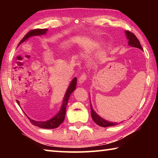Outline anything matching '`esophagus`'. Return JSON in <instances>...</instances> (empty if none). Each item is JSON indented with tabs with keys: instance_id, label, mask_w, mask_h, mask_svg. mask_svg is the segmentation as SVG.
<instances>
[{
	"instance_id": "obj_1",
	"label": "esophagus",
	"mask_w": 158,
	"mask_h": 158,
	"mask_svg": "<svg viewBox=\"0 0 158 158\" xmlns=\"http://www.w3.org/2000/svg\"><path fill=\"white\" fill-rule=\"evenodd\" d=\"M86 74H82L81 76H80L79 79V83L80 84H82L83 82H84L85 80H86Z\"/></svg>"
}]
</instances>
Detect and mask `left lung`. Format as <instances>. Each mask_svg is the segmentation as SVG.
I'll return each mask as SVG.
<instances>
[{
	"label": "left lung",
	"instance_id": "8db88e82",
	"mask_svg": "<svg viewBox=\"0 0 158 158\" xmlns=\"http://www.w3.org/2000/svg\"><path fill=\"white\" fill-rule=\"evenodd\" d=\"M126 33V35L127 39L129 40V42H128V44H129L130 46L132 47H136L138 48V49H140L141 50H143L142 47L140 44V42L138 38L135 34L130 31H126L125 32ZM90 109H91V116L93 120L96 124H98V125H100L101 127H110V126H114V125H116L117 124V123H112V122H109L106 120L103 119L102 118H101L98 114H97L95 112L93 111V106L90 105Z\"/></svg>",
	"mask_w": 158,
	"mask_h": 158
}]
</instances>
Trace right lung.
Segmentation results:
<instances>
[{
    "label": "right lung",
    "instance_id": "right-lung-1",
    "mask_svg": "<svg viewBox=\"0 0 158 158\" xmlns=\"http://www.w3.org/2000/svg\"><path fill=\"white\" fill-rule=\"evenodd\" d=\"M47 31V29H40V28H36V29H33V30H31L23 37V39L21 40L20 42L21 43V42H23L26 40H27L28 37H30L31 36L40 35L45 34L46 33ZM76 85H77V78L75 77V78H74L73 81H72L71 84H69L68 89L65 93V98H64L62 107H61L60 111L56 115V116L52 118V119L49 120V121H42V122L33 121V120H32L28 118L29 121H31V123L34 125H35V126H37L41 128H44V129H53V128H56L59 126V125L63 122L64 119H65L67 104H68L69 98V96H70L71 93H73L76 89ZM17 102L18 105H19L18 100Z\"/></svg>",
    "mask_w": 158,
    "mask_h": 158
}]
</instances>
